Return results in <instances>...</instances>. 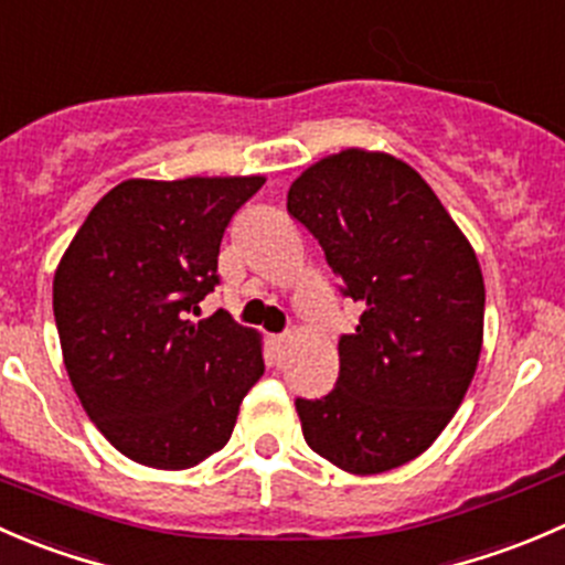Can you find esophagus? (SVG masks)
<instances>
[{"instance_id":"34e87169","label":"esophagus","mask_w":565,"mask_h":565,"mask_svg":"<svg viewBox=\"0 0 565 565\" xmlns=\"http://www.w3.org/2000/svg\"><path fill=\"white\" fill-rule=\"evenodd\" d=\"M271 345H275V351H285V345H288V334H275V338H271Z\"/></svg>"}]
</instances>
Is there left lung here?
<instances>
[{
	"label": "left lung",
	"mask_w": 565,
	"mask_h": 565,
	"mask_svg": "<svg viewBox=\"0 0 565 565\" xmlns=\"http://www.w3.org/2000/svg\"><path fill=\"white\" fill-rule=\"evenodd\" d=\"M288 214L321 244L360 323L340 334L323 398H296L305 443L354 475L417 459L459 409L483 343V275L426 181L387 153L343 150L301 172Z\"/></svg>",
	"instance_id": "obj_1"
}]
</instances>
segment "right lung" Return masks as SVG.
Wrapping results in <instances>:
<instances>
[{
    "mask_svg": "<svg viewBox=\"0 0 565 565\" xmlns=\"http://www.w3.org/2000/svg\"><path fill=\"white\" fill-rule=\"evenodd\" d=\"M266 178L122 181L95 203L54 275L71 384L131 461L186 470L225 448L264 376L260 340L216 310L220 244Z\"/></svg>",
    "mask_w": 565,
    "mask_h": 565,
    "instance_id": "right-lung-1",
    "label": "right lung"
}]
</instances>
